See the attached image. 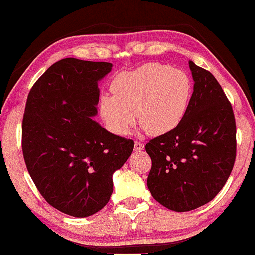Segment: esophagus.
I'll return each instance as SVG.
<instances>
[{
  "mask_svg": "<svg viewBox=\"0 0 255 255\" xmlns=\"http://www.w3.org/2000/svg\"><path fill=\"white\" fill-rule=\"evenodd\" d=\"M144 149V144L140 141H135V150L136 152H141Z\"/></svg>",
  "mask_w": 255,
  "mask_h": 255,
  "instance_id": "obj_1",
  "label": "esophagus"
}]
</instances>
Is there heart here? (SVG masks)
Returning <instances> with one entry per match:
<instances>
[{"label": "heart", "instance_id": "obj_1", "mask_svg": "<svg viewBox=\"0 0 255 255\" xmlns=\"http://www.w3.org/2000/svg\"><path fill=\"white\" fill-rule=\"evenodd\" d=\"M112 96L101 99L108 128L127 135L136 122L149 135L161 136L179 126L187 114L192 83L188 74L161 63H147L123 72L110 85Z\"/></svg>", "mask_w": 255, "mask_h": 255}]
</instances>
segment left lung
Segmentation results:
<instances>
[{
    "label": "left lung",
    "mask_w": 255,
    "mask_h": 255,
    "mask_svg": "<svg viewBox=\"0 0 255 255\" xmlns=\"http://www.w3.org/2000/svg\"><path fill=\"white\" fill-rule=\"evenodd\" d=\"M193 92L174 130L146 144L152 158L147 187L154 199L173 211H190L213 200L236 156L234 112L210 72L189 60Z\"/></svg>",
    "instance_id": "8db88e82"
}]
</instances>
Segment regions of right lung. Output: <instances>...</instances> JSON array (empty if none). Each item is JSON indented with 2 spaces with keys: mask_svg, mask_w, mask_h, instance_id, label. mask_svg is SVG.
I'll list each match as a JSON object with an SVG mask.
<instances>
[{
  "mask_svg": "<svg viewBox=\"0 0 255 255\" xmlns=\"http://www.w3.org/2000/svg\"><path fill=\"white\" fill-rule=\"evenodd\" d=\"M112 64L64 58L30 90L22 120V152L30 176L54 208L73 217L98 213L110 199L112 174L133 141L106 130L98 114L101 81Z\"/></svg>",
  "mask_w": 255,
  "mask_h": 255,
  "instance_id": "right-lung-1",
  "label": "right lung"
}]
</instances>
